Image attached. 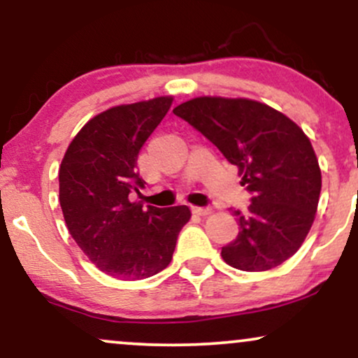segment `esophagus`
Instances as JSON below:
<instances>
[{"label":"esophagus","mask_w":358,"mask_h":358,"mask_svg":"<svg viewBox=\"0 0 358 358\" xmlns=\"http://www.w3.org/2000/svg\"><path fill=\"white\" fill-rule=\"evenodd\" d=\"M192 212L196 215H208L212 213V207H192Z\"/></svg>","instance_id":"1"}]
</instances>
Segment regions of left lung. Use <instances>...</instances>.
Segmentation results:
<instances>
[{"instance_id":"1","label":"left lung","mask_w":358,"mask_h":358,"mask_svg":"<svg viewBox=\"0 0 358 358\" xmlns=\"http://www.w3.org/2000/svg\"><path fill=\"white\" fill-rule=\"evenodd\" d=\"M175 116L212 141L239 168L252 199L234 212L239 234L222 257L241 271H268L301 248L322 192V171L310 139L279 110L250 99L196 97Z\"/></svg>"}]
</instances>
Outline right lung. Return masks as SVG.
<instances>
[{
  "mask_svg": "<svg viewBox=\"0 0 358 358\" xmlns=\"http://www.w3.org/2000/svg\"><path fill=\"white\" fill-rule=\"evenodd\" d=\"M171 97L110 108L92 117L65 151L59 170L60 207L82 252L109 276L145 279L170 264L190 220L187 205L158 208L131 202L145 188L139 150L166 116Z\"/></svg>",
  "mask_w": 358,
  "mask_h": 358,
  "instance_id": "obj_1",
  "label": "right lung"
}]
</instances>
